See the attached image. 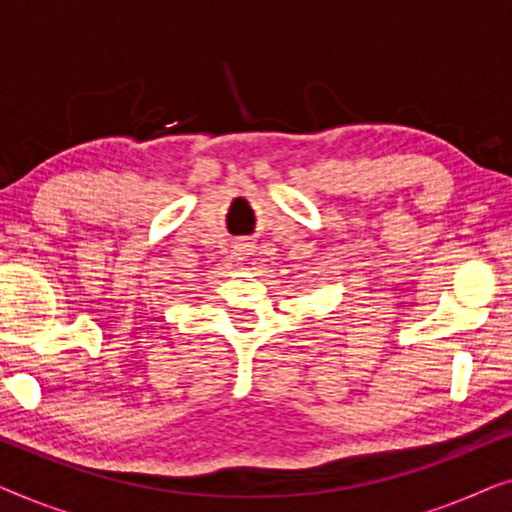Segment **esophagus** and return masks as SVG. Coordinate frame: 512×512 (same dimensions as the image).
<instances>
[{"label": "esophagus", "instance_id": "1", "mask_svg": "<svg viewBox=\"0 0 512 512\" xmlns=\"http://www.w3.org/2000/svg\"><path fill=\"white\" fill-rule=\"evenodd\" d=\"M235 254L240 256V258H249L251 254H254V244H249V242H240L235 247Z\"/></svg>", "mask_w": 512, "mask_h": 512}]
</instances>
